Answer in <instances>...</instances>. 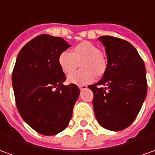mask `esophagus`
Returning a JSON list of instances; mask_svg holds the SVG:
<instances>
[{"label": "esophagus", "instance_id": "obj_1", "mask_svg": "<svg viewBox=\"0 0 155 155\" xmlns=\"http://www.w3.org/2000/svg\"><path fill=\"white\" fill-rule=\"evenodd\" d=\"M79 88H80L81 90H86V89H87V86H86V85H80V86H79Z\"/></svg>", "mask_w": 155, "mask_h": 155}]
</instances>
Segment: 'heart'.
<instances>
[{
    "label": "heart",
    "mask_w": 155,
    "mask_h": 155,
    "mask_svg": "<svg viewBox=\"0 0 155 155\" xmlns=\"http://www.w3.org/2000/svg\"><path fill=\"white\" fill-rule=\"evenodd\" d=\"M81 64L82 70L71 74L68 81L75 85L91 82L96 75L101 76L107 69V61L98 47L90 41H82L74 46L72 52L63 51L58 57V64L65 74L72 73Z\"/></svg>",
    "instance_id": "obj_1"
}]
</instances>
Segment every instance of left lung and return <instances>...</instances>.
Returning a JSON list of instances; mask_svg holds the SVG:
<instances>
[{"label": "left lung", "mask_w": 155, "mask_h": 155, "mask_svg": "<svg viewBox=\"0 0 155 155\" xmlns=\"http://www.w3.org/2000/svg\"><path fill=\"white\" fill-rule=\"evenodd\" d=\"M108 64L99 82L88 86L93 94L97 121L109 130L126 129L134 121L147 95L146 69L130 43L109 35L100 36Z\"/></svg>", "instance_id": "1"}]
</instances>
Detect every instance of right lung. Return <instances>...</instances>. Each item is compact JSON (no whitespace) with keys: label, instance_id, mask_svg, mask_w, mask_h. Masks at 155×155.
<instances>
[{"label":"right lung","instance_id":"obj_1","mask_svg":"<svg viewBox=\"0 0 155 155\" xmlns=\"http://www.w3.org/2000/svg\"><path fill=\"white\" fill-rule=\"evenodd\" d=\"M70 45L61 37L41 35L20 50L12 71L17 108L30 127L45 136L64 130L80 95L74 84L64 86L66 76L58 57Z\"/></svg>","mask_w":155,"mask_h":155}]
</instances>
